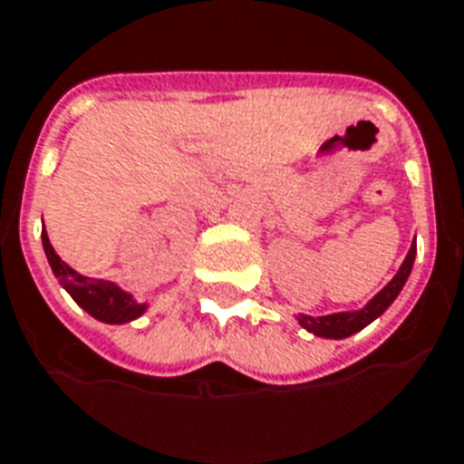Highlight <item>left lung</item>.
<instances>
[{
    "mask_svg": "<svg viewBox=\"0 0 464 464\" xmlns=\"http://www.w3.org/2000/svg\"><path fill=\"white\" fill-rule=\"evenodd\" d=\"M414 256H417V244H412V249L407 254V258L402 261L400 270L395 273L391 283L385 285L383 290L379 295L373 296L372 302L366 304L364 309L359 311H343V314H331V316H304L299 314L296 321L299 325H304L306 331L314 333L318 337H333V340H343V337H350L354 335L357 331L366 328V325L372 324L373 318H379L392 302H395V296L400 295V290L405 287L407 277L412 273V263H414Z\"/></svg>",
    "mask_w": 464,
    "mask_h": 464,
    "instance_id": "1",
    "label": "left lung"
}]
</instances>
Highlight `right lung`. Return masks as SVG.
I'll list each match as a JSON object with an SVG mask.
<instances>
[{"mask_svg": "<svg viewBox=\"0 0 464 464\" xmlns=\"http://www.w3.org/2000/svg\"><path fill=\"white\" fill-rule=\"evenodd\" d=\"M43 246L47 254V261L52 266V273L57 276L59 285L73 296V302L85 309L92 318H98L102 324H129L133 318H139L146 311V304L133 302L131 295L120 290L114 283L107 280H95V277L79 276L76 270L66 266L54 249H52L47 232L43 227Z\"/></svg>", "mask_w": 464, "mask_h": 464, "instance_id": "1", "label": "right lung"}]
</instances>
